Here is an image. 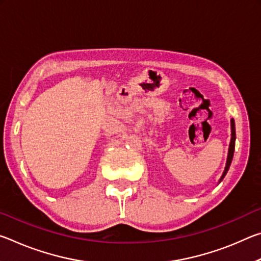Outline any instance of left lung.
Instances as JSON below:
<instances>
[{"instance_id":"1","label":"left lung","mask_w":261,"mask_h":261,"mask_svg":"<svg viewBox=\"0 0 261 261\" xmlns=\"http://www.w3.org/2000/svg\"><path fill=\"white\" fill-rule=\"evenodd\" d=\"M235 139H236V134H235V122L231 118V140H230V145H229V152H228V159H227V165L226 168H224V171L222 176H221V179L222 180L224 176H226L227 171L229 169V167H230V163L232 161V156H233V151H235Z\"/></svg>"}]
</instances>
